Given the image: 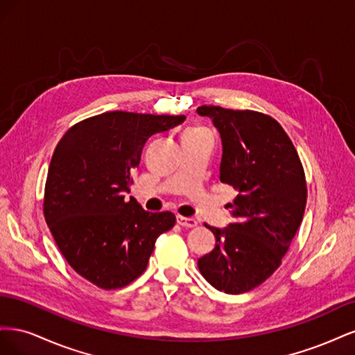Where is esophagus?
I'll return each mask as SVG.
<instances>
[{
	"label": "esophagus",
	"instance_id": "obj_1",
	"mask_svg": "<svg viewBox=\"0 0 355 355\" xmlns=\"http://www.w3.org/2000/svg\"><path fill=\"white\" fill-rule=\"evenodd\" d=\"M178 223L182 228H196L198 222L192 218H184V216H178Z\"/></svg>",
	"mask_w": 355,
	"mask_h": 355
}]
</instances>
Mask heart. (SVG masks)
<instances>
[{"instance_id":"1","label":"heart","mask_w":355,"mask_h":355,"mask_svg":"<svg viewBox=\"0 0 355 355\" xmlns=\"http://www.w3.org/2000/svg\"><path fill=\"white\" fill-rule=\"evenodd\" d=\"M201 133H207V132H206V128H202L200 125L191 127V128H188V130L185 132V135H201Z\"/></svg>"}]
</instances>
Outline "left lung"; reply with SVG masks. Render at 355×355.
I'll use <instances>...</instances> for the list:
<instances>
[{
	"instance_id": "8db88e82",
	"label": "left lung",
	"mask_w": 355,
	"mask_h": 355,
	"mask_svg": "<svg viewBox=\"0 0 355 355\" xmlns=\"http://www.w3.org/2000/svg\"><path fill=\"white\" fill-rule=\"evenodd\" d=\"M222 139L220 182L239 191L227 228H209L216 245L198 259L219 292L240 295L270 278L292 244L306 206V180L296 148L280 123L250 110L202 105Z\"/></svg>"
}]
</instances>
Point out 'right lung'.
<instances>
[{"label":"right lung","mask_w":355,"mask_h":355,"mask_svg":"<svg viewBox=\"0 0 355 355\" xmlns=\"http://www.w3.org/2000/svg\"><path fill=\"white\" fill-rule=\"evenodd\" d=\"M184 115L111 111L73 124L53 153L44 218L72 270L105 290L121 288L145 270L170 211L149 213L130 192L145 142L184 123Z\"/></svg>","instance_id":"obj_1"}]
</instances>
